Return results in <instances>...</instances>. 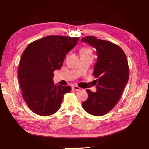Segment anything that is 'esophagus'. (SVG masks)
I'll list each match as a JSON object with an SVG mask.
<instances>
[{"label":"esophagus","mask_w":149,"mask_h":149,"mask_svg":"<svg viewBox=\"0 0 149 149\" xmlns=\"http://www.w3.org/2000/svg\"><path fill=\"white\" fill-rule=\"evenodd\" d=\"M72 89L75 90V91H80L81 88H79V86H72Z\"/></svg>","instance_id":"1"}]
</instances>
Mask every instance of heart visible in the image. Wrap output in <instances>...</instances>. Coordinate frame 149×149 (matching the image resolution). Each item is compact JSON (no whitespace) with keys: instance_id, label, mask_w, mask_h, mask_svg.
I'll return each mask as SVG.
<instances>
[{"instance_id":"heart-1","label":"heart","mask_w":149,"mask_h":149,"mask_svg":"<svg viewBox=\"0 0 149 149\" xmlns=\"http://www.w3.org/2000/svg\"><path fill=\"white\" fill-rule=\"evenodd\" d=\"M79 52L81 56H89V55H92V51H91V49L89 47H84L81 48L79 50Z\"/></svg>"}]
</instances>
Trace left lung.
<instances>
[{
	"mask_svg": "<svg viewBox=\"0 0 149 149\" xmlns=\"http://www.w3.org/2000/svg\"><path fill=\"white\" fill-rule=\"evenodd\" d=\"M81 41L95 48L98 56L93 72L97 78V91L87 89L88 99L82 106L91 115L102 116L118 103L127 83L129 68L127 57L118 45L109 41L93 36L82 38Z\"/></svg>",
	"mask_w": 149,
	"mask_h": 149,
	"instance_id": "1",
	"label": "left lung"
}]
</instances>
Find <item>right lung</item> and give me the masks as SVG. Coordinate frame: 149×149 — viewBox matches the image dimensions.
Returning a JSON list of instances; mask_svg holds the SVG:
<instances>
[{"instance_id": "right-lung-1", "label": "right lung", "mask_w": 149, "mask_h": 149, "mask_svg": "<svg viewBox=\"0 0 149 149\" xmlns=\"http://www.w3.org/2000/svg\"><path fill=\"white\" fill-rule=\"evenodd\" d=\"M79 38L49 36L31 43L22 54L18 76L22 97L37 115H51L59 109L70 86L54 84V72L60 69Z\"/></svg>"}]
</instances>
